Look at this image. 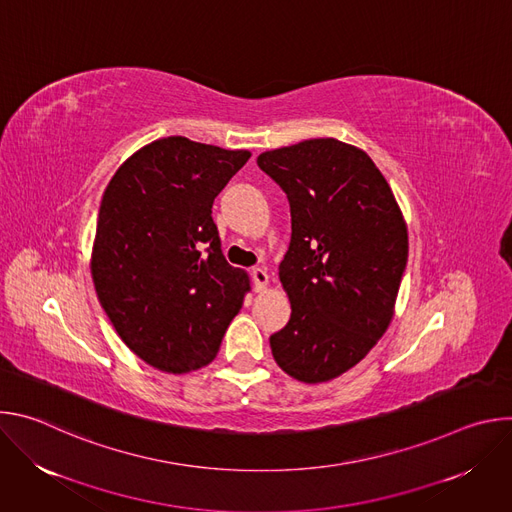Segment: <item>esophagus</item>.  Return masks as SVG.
Masks as SVG:
<instances>
[{"instance_id": "obj_1", "label": "esophagus", "mask_w": 512, "mask_h": 512, "mask_svg": "<svg viewBox=\"0 0 512 512\" xmlns=\"http://www.w3.org/2000/svg\"><path fill=\"white\" fill-rule=\"evenodd\" d=\"M251 279H253L255 291H263L265 285H267V281H269V273H267V269H263V267H255V269L251 271Z\"/></svg>"}]
</instances>
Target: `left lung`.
<instances>
[{"label":"left lung","instance_id":"obj_1","mask_svg":"<svg viewBox=\"0 0 512 512\" xmlns=\"http://www.w3.org/2000/svg\"><path fill=\"white\" fill-rule=\"evenodd\" d=\"M257 164L291 212L279 263L291 316L269 338L271 352L296 381L326 383L367 356L393 320L409 253L405 218L367 152L334 137L263 152Z\"/></svg>","mask_w":512,"mask_h":512}]
</instances>
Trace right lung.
<instances>
[{"label":"right lung","mask_w":512,"mask_h":512,"mask_svg":"<svg viewBox=\"0 0 512 512\" xmlns=\"http://www.w3.org/2000/svg\"><path fill=\"white\" fill-rule=\"evenodd\" d=\"M249 158L162 137L129 156L105 188L93 283L121 340L154 369L206 367L251 289L249 275L227 263L212 221L214 198Z\"/></svg>","instance_id":"right-lung-1"}]
</instances>
